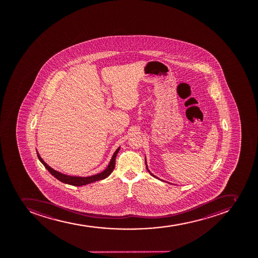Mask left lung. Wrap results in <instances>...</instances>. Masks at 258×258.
<instances>
[{"label":"left lung","instance_id":"8db88e82","mask_svg":"<svg viewBox=\"0 0 258 258\" xmlns=\"http://www.w3.org/2000/svg\"><path fill=\"white\" fill-rule=\"evenodd\" d=\"M145 164H146V168H147V170H148V172H149V173H150V174H151V176H153V177L157 178V179H158V180H160L159 178L157 177V176H154V175H153V173H151V171H149V169H148V164H147L146 160H145ZM162 181H164V180H162Z\"/></svg>","mask_w":258,"mask_h":258}]
</instances>
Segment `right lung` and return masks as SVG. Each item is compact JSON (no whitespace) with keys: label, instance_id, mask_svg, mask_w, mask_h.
Masks as SVG:
<instances>
[{"label":"right lung","instance_id":"add662e5","mask_svg":"<svg viewBox=\"0 0 258 258\" xmlns=\"http://www.w3.org/2000/svg\"><path fill=\"white\" fill-rule=\"evenodd\" d=\"M119 148H120V147L117 148L116 151L114 152V154L112 156L110 163H109L108 167H106L104 171H101L100 173L93 175V176H87V177L69 176V175L61 173L59 171H56L54 169L49 167V166L42 159L41 157L39 156V153H38V151L37 150L36 153L39 161L41 162V163H43V166L50 172L52 176H54L55 178H57V180L65 183V184L75 185V186H81V185H87V184H90V183L95 182V181H97V180H103V179H105V178L110 176L112 171H113V170L114 169V166H115V158H116L117 153H119Z\"/></svg>","mask_w":258,"mask_h":258}]
</instances>
